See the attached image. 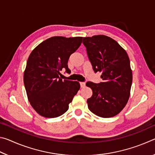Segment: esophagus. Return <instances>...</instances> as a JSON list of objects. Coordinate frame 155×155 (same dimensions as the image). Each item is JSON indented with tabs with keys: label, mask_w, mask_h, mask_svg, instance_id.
Here are the masks:
<instances>
[{
	"label": "esophagus",
	"mask_w": 155,
	"mask_h": 155,
	"mask_svg": "<svg viewBox=\"0 0 155 155\" xmlns=\"http://www.w3.org/2000/svg\"><path fill=\"white\" fill-rule=\"evenodd\" d=\"M81 87H85V82H80Z\"/></svg>",
	"instance_id": "obj_1"
}]
</instances>
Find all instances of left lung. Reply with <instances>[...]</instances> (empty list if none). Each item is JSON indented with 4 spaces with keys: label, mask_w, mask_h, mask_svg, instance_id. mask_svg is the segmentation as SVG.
<instances>
[{
    "label": "left lung",
    "mask_w": 155,
    "mask_h": 155,
    "mask_svg": "<svg viewBox=\"0 0 155 155\" xmlns=\"http://www.w3.org/2000/svg\"><path fill=\"white\" fill-rule=\"evenodd\" d=\"M83 44L94 71L101 72L103 80L86 83L93 92L87 101L88 108L99 117H114L129 98L133 75L128 54L116 41L106 35L83 38Z\"/></svg>",
    "instance_id": "1"
}]
</instances>
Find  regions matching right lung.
<instances>
[{"instance_id":"1","label":"right lung","mask_w":155,"mask_h":155,"mask_svg":"<svg viewBox=\"0 0 155 155\" xmlns=\"http://www.w3.org/2000/svg\"><path fill=\"white\" fill-rule=\"evenodd\" d=\"M82 39L52 37L39 44L28 57L25 87L31 106L41 116L52 118L64 114L80 89L78 81H63L59 75L62 69L70 72L68 59Z\"/></svg>"}]
</instances>
